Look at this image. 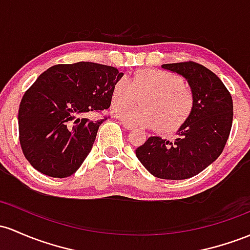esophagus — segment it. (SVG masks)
<instances>
[{
  "label": "esophagus",
  "mask_w": 250,
  "mask_h": 250,
  "mask_svg": "<svg viewBox=\"0 0 250 250\" xmlns=\"http://www.w3.org/2000/svg\"><path fill=\"white\" fill-rule=\"evenodd\" d=\"M121 125H122L123 127H125V129H128V130L134 129V125H131L130 123H128V122H125V121H121Z\"/></svg>",
  "instance_id": "34e87169"
}]
</instances>
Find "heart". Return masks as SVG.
<instances>
[{
    "instance_id": "b5f03b06",
    "label": "heart",
    "mask_w": 250,
    "mask_h": 250,
    "mask_svg": "<svg viewBox=\"0 0 250 250\" xmlns=\"http://www.w3.org/2000/svg\"><path fill=\"white\" fill-rule=\"evenodd\" d=\"M140 97H143L142 104H126L137 102ZM111 103L114 114L125 122L144 127L158 125L160 130L172 131L191 116L196 97L185 86L182 76L146 68L136 71L131 78L123 76L117 79L111 90Z\"/></svg>"
}]
</instances>
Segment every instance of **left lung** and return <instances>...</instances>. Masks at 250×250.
<instances>
[{
  "instance_id": "left-lung-1",
  "label": "left lung",
  "mask_w": 250,
  "mask_h": 250,
  "mask_svg": "<svg viewBox=\"0 0 250 250\" xmlns=\"http://www.w3.org/2000/svg\"><path fill=\"white\" fill-rule=\"evenodd\" d=\"M163 67L188 79L196 104L174 141L150 136L135 153L154 177L188 179L207 168L223 152L231 130L232 98L223 82L198 62H174Z\"/></svg>"
}]
</instances>
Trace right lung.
I'll list each match as a JSON object with an SVG mask.
<instances>
[{
    "label": "right lung",
    "mask_w": 250,
    "mask_h": 250,
    "mask_svg": "<svg viewBox=\"0 0 250 250\" xmlns=\"http://www.w3.org/2000/svg\"><path fill=\"white\" fill-rule=\"evenodd\" d=\"M116 67L97 62L58 64L38 77L19 108V140L24 158L37 171L66 178L81 167L106 116L90 121L111 103L122 77Z\"/></svg>",
    "instance_id": "right-lung-1"
}]
</instances>
